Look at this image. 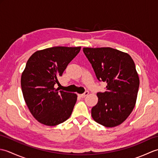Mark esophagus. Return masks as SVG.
Segmentation results:
<instances>
[{"mask_svg": "<svg viewBox=\"0 0 158 158\" xmlns=\"http://www.w3.org/2000/svg\"><path fill=\"white\" fill-rule=\"evenodd\" d=\"M89 94V92L88 91H86L83 94H79V96L81 97V98H85V97L86 96H88Z\"/></svg>", "mask_w": 158, "mask_h": 158, "instance_id": "obj_1", "label": "esophagus"}]
</instances>
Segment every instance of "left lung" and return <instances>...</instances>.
<instances>
[{"instance_id":"left-lung-1","label":"left lung","mask_w":158,"mask_h":158,"mask_svg":"<svg viewBox=\"0 0 158 158\" xmlns=\"http://www.w3.org/2000/svg\"><path fill=\"white\" fill-rule=\"evenodd\" d=\"M96 78L106 83V91L97 93L98 103L92 107L93 119L100 125H120L136 105L139 77L128 53L110 48H83Z\"/></svg>"}]
</instances>
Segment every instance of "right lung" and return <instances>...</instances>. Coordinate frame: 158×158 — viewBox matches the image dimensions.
Instances as JSON below:
<instances>
[{
    "label": "right lung",
    "instance_id": "right-lung-1",
    "mask_svg": "<svg viewBox=\"0 0 158 158\" xmlns=\"http://www.w3.org/2000/svg\"><path fill=\"white\" fill-rule=\"evenodd\" d=\"M81 47H53L30 57L21 77L23 96L32 116L42 124L54 126L71 115L76 94L56 89L59 77L78 54Z\"/></svg>",
    "mask_w": 158,
    "mask_h": 158
}]
</instances>
